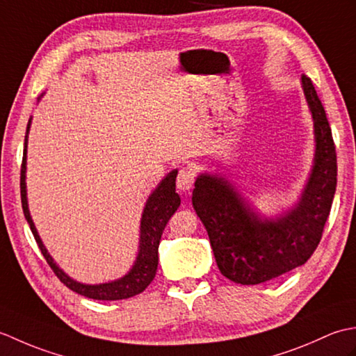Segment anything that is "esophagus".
Instances as JSON below:
<instances>
[{
  "label": "esophagus",
  "instance_id": "1",
  "mask_svg": "<svg viewBox=\"0 0 356 356\" xmlns=\"http://www.w3.org/2000/svg\"><path fill=\"white\" fill-rule=\"evenodd\" d=\"M195 182V174L190 168H182L177 172V179H176V186L180 191H190L193 190Z\"/></svg>",
  "mask_w": 356,
  "mask_h": 356
}]
</instances>
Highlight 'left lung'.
Here are the masks:
<instances>
[{"label":"left lung","instance_id":"8db88e82","mask_svg":"<svg viewBox=\"0 0 356 356\" xmlns=\"http://www.w3.org/2000/svg\"><path fill=\"white\" fill-rule=\"evenodd\" d=\"M303 90L315 127V165L300 203L278 220H260L225 179L200 176L193 205L208 231L217 266L234 283L259 284L305 264L323 237L337 190V151L312 81Z\"/></svg>","mask_w":356,"mask_h":356}]
</instances>
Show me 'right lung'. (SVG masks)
<instances>
[{
  "label": "right lung",
  "mask_w": 356,
  "mask_h": 356,
  "mask_svg": "<svg viewBox=\"0 0 356 356\" xmlns=\"http://www.w3.org/2000/svg\"><path fill=\"white\" fill-rule=\"evenodd\" d=\"M30 125V120H29ZM27 125V133H29ZM26 153H27V136L24 142V153H22V163H21V203L22 211H24L26 220L32 229L33 237L36 240L38 246L41 249V254L44 255L45 261L49 263L51 270L55 272V275L61 280L69 289L73 292L84 295V297L93 298V300H124L130 298L143 292L148 287V284L153 282L157 270L159 263V243H161L162 232L165 229L166 223L171 218V216L176 213L180 205V197L176 193V176L177 171H171L166 176L159 186L154 190V193L149 195V199L143 209L142 222H140V251L136 260L133 269L128 274L116 280V282L105 283V284H81L74 282L70 277H67L64 272L56 266V263L51 260L49 252L45 251L42 241L38 236L35 225L32 222V217L29 213L27 207V197H26Z\"/></svg>",
  "instance_id": "1"
}]
</instances>
